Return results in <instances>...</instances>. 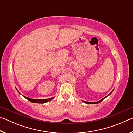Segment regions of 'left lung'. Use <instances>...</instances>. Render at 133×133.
<instances>
[{
	"label": "left lung",
	"mask_w": 133,
	"mask_h": 133,
	"mask_svg": "<svg viewBox=\"0 0 133 133\" xmlns=\"http://www.w3.org/2000/svg\"><path fill=\"white\" fill-rule=\"evenodd\" d=\"M112 91H113V90H112ZM112 91L111 92V93H110L109 94H108V95L107 96H105V97H104V98H102V100H99V101H98V102H85V101H83V100H82L83 101V102H84V103H86V104H97V103H100V102H102V100H104V99L105 98H106L107 97V96H109V95H110V94H111V93H112Z\"/></svg>",
	"instance_id": "1"
}]
</instances>
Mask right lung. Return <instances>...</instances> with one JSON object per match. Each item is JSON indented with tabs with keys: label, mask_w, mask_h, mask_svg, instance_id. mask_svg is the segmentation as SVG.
<instances>
[{
	"label": "right lung",
	"mask_w": 133,
	"mask_h": 133,
	"mask_svg": "<svg viewBox=\"0 0 133 133\" xmlns=\"http://www.w3.org/2000/svg\"><path fill=\"white\" fill-rule=\"evenodd\" d=\"M16 90H17V89H16ZM18 91V90H17ZM18 92L20 93V92L18 91ZM21 94V93H20ZM23 96L24 98L28 99L29 101H30V102H32V103H48V102H50L51 100H53V99L55 98V97H51L50 98H47V99H33V98H29L28 97H26L23 95Z\"/></svg>",
	"instance_id": "add662e5"
}]
</instances>
